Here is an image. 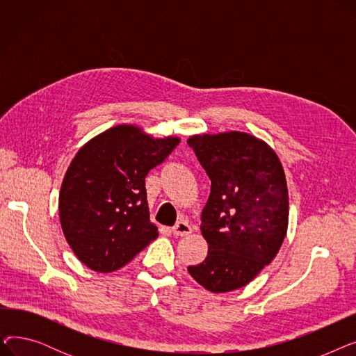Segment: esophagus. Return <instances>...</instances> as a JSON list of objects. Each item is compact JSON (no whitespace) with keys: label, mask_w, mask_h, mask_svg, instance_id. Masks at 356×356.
<instances>
[{"label":"esophagus","mask_w":356,"mask_h":356,"mask_svg":"<svg viewBox=\"0 0 356 356\" xmlns=\"http://www.w3.org/2000/svg\"><path fill=\"white\" fill-rule=\"evenodd\" d=\"M172 231L176 236H188L189 234H192V227L189 225L188 220H180L176 223Z\"/></svg>","instance_id":"34e87169"}]
</instances>
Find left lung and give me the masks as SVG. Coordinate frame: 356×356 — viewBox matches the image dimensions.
I'll return each instance as SVG.
<instances>
[{
  "mask_svg": "<svg viewBox=\"0 0 356 356\" xmlns=\"http://www.w3.org/2000/svg\"><path fill=\"white\" fill-rule=\"evenodd\" d=\"M188 144L211 179L200 231L208 255L189 274L212 293L247 286L282 247L289 225L287 181L274 149L239 131L192 136Z\"/></svg>",
  "mask_w": 356,
  "mask_h": 356,
  "instance_id": "1",
  "label": "left lung"
}]
</instances>
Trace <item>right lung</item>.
<instances>
[{
	"mask_svg": "<svg viewBox=\"0 0 356 356\" xmlns=\"http://www.w3.org/2000/svg\"><path fill=\"white\" fill-rule=\"evenodd\" d=\"M179 143L122 124L93 137L74 156L62 181L59 216L69 247L88 268L120 270L159 236L149 222L145 176Z\"/></svg>",
	"mask_w": 356,
	"mask_h": 356,
	"instance_id": "obj_1",
	"label": "right lung"
}]
</instances>
